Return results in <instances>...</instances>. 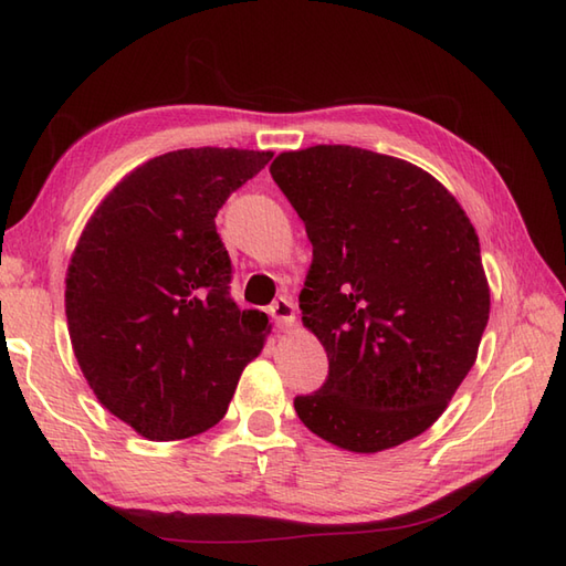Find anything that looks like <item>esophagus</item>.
Instances as JSON below:
<instances>
[{
    "label": "esophagus",
    "instance_id": "esophagus-1",
    "mask_svg": "<svg viewBox=\"0 0 566 566\" xmlns=\"http://www.w3.org/2000/svg\"><path fill=\"white\" fill-rule=\"evenodd\" d=\"M268 314H270V318H272L280 328H292L294 321H296L292 298H286V296H276Z\"/></svg>",
    "mask_w": 566,
    "mask_h": 566
}]
</instances>
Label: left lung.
Masks as SVG:
<instances>
[{"instance_id": "8db88e82", "label": "left lung", "mask_w": 566, "mask_h": 566, "mask_svg": "<svg viewBox=\"0 0 566 566\" xmlns=\"http://www.w3.org/2000/svg\"><path fill=\"white\" fill-rule=\"evenodd\" d=\"M270 172L314 245L298 308L328 353V379L296 396V416L350 452L413 440L448 408L489 321L474 226L436 177L391 155L314 146Z\"/></svg>"}]
</instances>
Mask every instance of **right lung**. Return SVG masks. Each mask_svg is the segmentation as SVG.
Returning <instances> with one entry per match:
<instances>
[{
  "label": "right lung",
  "instance_id": "add662e5",
  "mask_svg": "<svg viewBox=\"0 0 566 566\" xmlns=\"http://www.w3.org/2000/svg\"><path fill=\"white\" fill-rule=\"evenodd\" d=\"M272 153L185 148L118 182L72 252L65 314L97 399L148 440L219 423L268 316L231 298L216 213Z\"/></svg>",
  "mask_w": 566,
  "mask_h": 566
}]
</instances>
